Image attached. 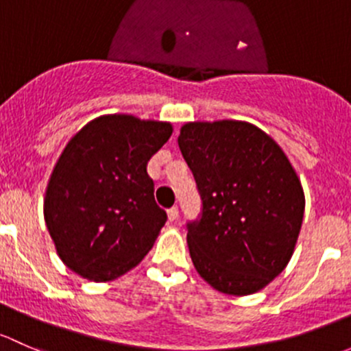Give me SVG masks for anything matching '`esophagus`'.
Segmentation results:
<instances>
[{
    "label": "esophagus",
    "mask_w": 351,
    "mask_h": 351,
    "mask_svg": "<svg viewBox=\"0 0 351 351\" xmlns=\"http://www.w3.org/2000/svg\"><path fill=\"white\" fill-rule=\"evenodd\" d=\"M167 216H169V221H176V219L179 218V208H177V206H174V208L169 209Z\"/></svg>",
    "instance_id": "obj_1"
}]
</instances>
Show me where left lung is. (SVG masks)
I'll return each mask as SVG.
<instances>
[{"mask_svg":"<svg viewBox=\"0 0 351 351\" xmlns=\"http://www.w3.org/2000/svg\"><path fill=\"white\" fill-rule=\"evenodd\" d=\"M201 194L187 223L197 274L216 291L248 295L272 282L294 254L304 191L285 154L247 121H193L177 138Z\"/></svg>","mask_w":351,"mask_h":351,"instance_id":"8db88e82","label":"left lung"}]
</instances>
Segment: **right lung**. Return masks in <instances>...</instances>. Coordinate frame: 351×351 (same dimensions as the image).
Segmentation results:
<instances>
[{
	"instance_id": "1",
	"label": "right lung",
	"mask_w": 351,
	"mask_h": 351,
	"mask_svg": "<svg viewBox=\"0 0 351 351\" xmlns=\"http://www.w3.org/2000/svg\"><path fill=\"white\" fill-rule=\"evenodd\" d=\"M171 135L167 121L104 114L69 140L50 176L43 216L72 272L108 282L149 254L167 213L155 202L147 164Z\"/></svg>"
}]
</instances>
